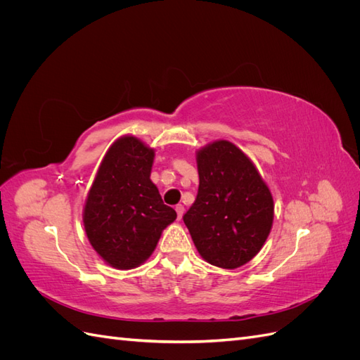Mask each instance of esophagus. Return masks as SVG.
<instances>
[{
    "instance_id": "obj_1",
    "label": "esophagus",
    "mask_w": 360,
    "mask_h": 360,
    "mask_svg": "<svg viewBox=\"0 0 360 360\" xmlns=\"http://www.w3.org/2000/svg\"><path fill=\"white\" fill-rule=\"evenodd\" d=\"M176 212H177V217H179V219H181V216H183V213H184V207H183L181 204H177V205H176Z\"/></svg>"
}]
</instances>
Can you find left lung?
Listing matches in <instances>:
<instances>
[{"instance_id": "1", "label": "left lung", "mask_w": 360, "mask_h": 360, "mask_svg": "<svg viewBox=\"0 0 360 360\" xmlns=\"http://www.w3.org/2000/svg\"><path fill=\"white\" fill-rule=\"evenodd\" d=\"M200 186L183 221L200 255L236 269L263 248L274 224V198L250 159L230 141L197 153Z\"/></svg>"}]
</instances>
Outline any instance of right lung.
Returning <instances> with one entry per match:
<instances>
[{"label":"right lung","mask_w":360,"mask_h":360,"mask_svg":"<svg viewBox=\"0 0 360 360\" xmlns=\"http://www.w3.org/2000/svg\"><path fill=\"white\" fill-rule=\"evenodd\" d=\"M155 150L123 136L106 151L84 209L85 233L94 250L115 269H134L153 252L177 213L163 204L150 180Z\"/></svg>","instance_id":"add662e5"}]
</instances>
